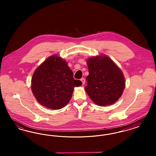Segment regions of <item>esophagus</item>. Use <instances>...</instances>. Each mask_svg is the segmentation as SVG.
I'll use <instances>...</instances> for the list:
<instances>
[{"label":"esophagus","instance_id":"esophagus-1","mask_svg":"<svg viewBox=\"0 0 156 156\" xmlns=\"http://www.w3.org/2000/svg\"><path fill=\"white\" fill-rule=\"evenodd\" d=\"M81 81L82 83V85H84L85 82V80L83 78H82L81 79Z\"/></svg>","mask_w":156,"mask_h":156}]
</instances>
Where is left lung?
Returning a JSON list of instances; mask_svg holds the SVG:
<instances>
[{"mask_svg": "<svg viewBox=\"0 0 156 156\" xmlns=\"http://www.w3.org/2000/svg\"><path fill=\"white\" fill-rule=\"evenodd\" d=\"M89 75L87 76L85 91L92 101L101 106L115 103L125 88V80L121 69L106 55L87 60Z\"/></svg>", "mask_w": 156, "mask_h": 156, "instance_id": "1", "label": "left lung"}]
</instances>
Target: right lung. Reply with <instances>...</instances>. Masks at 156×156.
<instances>
[{
  "label": "right lung",
  "instance_id": "right-lung-1",
  "mask_svg": "<svg viewBox=\"0 0 156 156\" xmlns=\"http://www.w3.org/2000/svg\"><path fill=\"white\" fill-rule=\"evenodd\" d=\"M82 83L74 80L67 62L54 55L35 70L31 88L39 104L49 109H59L69 102L75 87Z\"/></svg>",
  "mask_w": 156,
  "mask_h": 156
}]
</instances>
